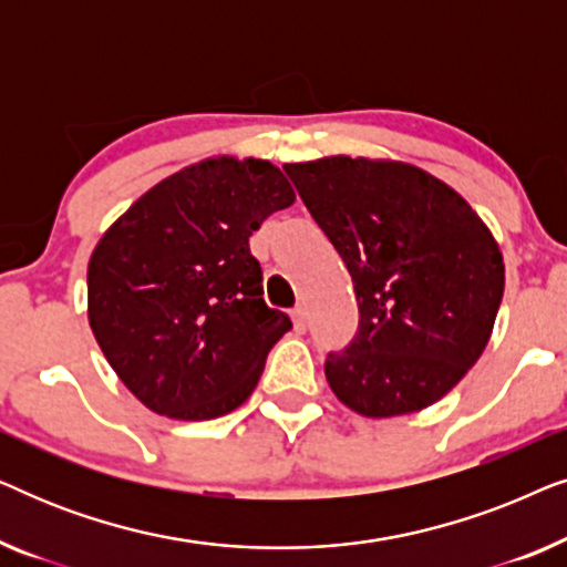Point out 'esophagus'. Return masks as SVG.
<instances>
[{
  "mask_svg": "<svg viewBox=\"0 0 567 567\" xmlns=\"http://www.w3.org/2000/svg\"><path fill=\"white\" fill-rule=\"evenodd\" d=\"M291 322H293V330L305 332L307 330V309L305 307L291 309Z\"/></svg>",
  "mask_w": 567,
  "mask_h": 567,
  "instance_id": "esophagus-1",
  "label": "esophagus"
}]
</instances>
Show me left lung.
Here are the masks:
<instances>
[{
  "label": "left lung",
  "mask_w": 567,
  "mask_h": 567,
  "mask_svg": "<svg viewBox=\"0 0 567 567\" xmlns=\"http://www.w3.org/2000/svg\"><path fill=\"white\" fill-rule=\"evenodd\" d=\"M359 301V332L324 377L367 417L423 410L475 367L503 299V255L460 193L402 162L286 165Z\"/></svg>",
  "instance_id": "obj_1"
}]
</instances>
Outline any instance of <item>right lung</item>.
I'll list each match as a JSON object with an SVG mask.
<instances>
[{
  "mask_svg": "<svg viewBox=\"0 0 567 567\" xmlns=\"http://www.w3.org/2000/svg\"><path fill=\"white\" fill-rule=\"evenodd\" d=\"M293 198L266 159H206L146 190L97 243L90 328L154 413L212 421L252 394L291 320L262 299L250 237Z\"/></svg>",
  "mask_w": 567,
  "mask_h": 567,
  "instance_id": "obj_1",
  "label": "right lung"
}]
</instances>
